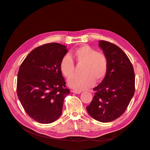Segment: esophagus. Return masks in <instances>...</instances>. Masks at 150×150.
<instances>
[{
	"mask_svg": "<svg viewBox=\"0 0 150 150\" xmlns=\"http://www.w3.org/2000/svg\"><path fill=\"white\" fill-rule=\"evenodd\" d=\"M71 91L75 94H80L81 93V91H76V90H72V91Z\"/></svg>",
	"mask_w": 150,
	"mask_h": 150,
	"instance_id": "esophagus-1",
	"label": "esophagus"
}]
</instances>
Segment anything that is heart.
I'll use <instances>...</instances> for the list:
<instances>
[{"label": "heart", "mask_w": 150, "mask_h": 150, "mask_svg": "<svg viewBox=\"0 0 150 150\" xmlns=\"http://www.w3.org/2000/svg\"><path fill=\"white\" fill-rule=\"evenodd\" d=\"M72 59L83 64L81 75H76L68 80V86L76 91H83L92 86L94 81L99 82L105 77L108 71V62L106 56L103 52L88 45L76 49L69 56L66 55L60 62V70L64 77L69 78L73 74L74 65Z\"/></svg>", "instance_id": "heart-1"}]
</instances>
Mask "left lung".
I'll return each mask as SVG.
<instances>
[{
    "mask_svg": "<svg viewBox=\"0 0 150 150\" xmlns=\"http://www.w3.org/2000/svg\"><path fill=\"white\" fill-rule=\"evenodd\" d=\"M108 59L106 74L93 89V100L86 107L93 118L102 122L118 118L128 108L134 94L135 76L133 67L126 54L116 45L99 40Z\"/></svg>",
    "mask_w": 150,
    "mask_h": 150,
    "instance_id": "obj_1",
    "label": "left lung"
}]
</instances>
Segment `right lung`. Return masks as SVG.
<instances>
[{"label":"right lung","instance_id":"obj_1","mask_svg":"<svg viewBox=\"0 0 150 150\" xmlns=\"http://www.w3.org/2000/svg\"><path fill=\"white\" fill-rule=\"evenodd\" d=\"M67 51L61 44H44L33 49L19 67L18 98L28 115L39 123H51L62 114L70 91L66 88L60 62Z\"/></svg>","mask_w":150,"mask_h":150}]
</instances>
